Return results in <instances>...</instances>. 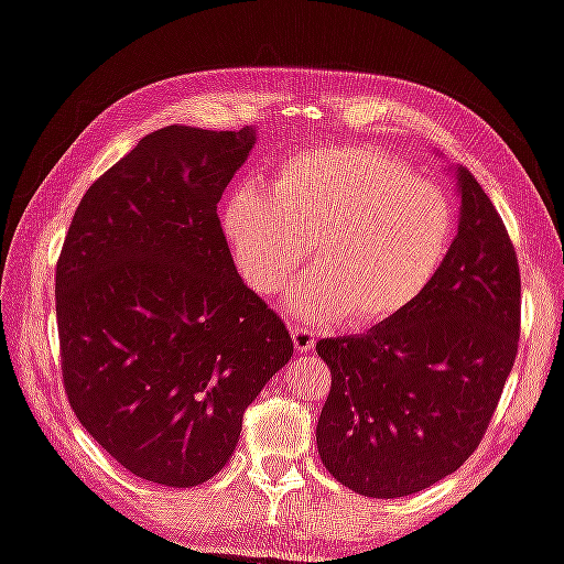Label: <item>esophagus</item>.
<instances>
[{"label": "esophagus", "mask_w": 564, "mask_h": 564, "mask_svg": "<svg viewBox=\"0 0 564 564\" xmlns=\"http://www.w3.org/2000/svg\"><path fill=\"white\" fill-rule=\"evenodd\" d=\"M291 336H293V346H296V351H311V348L316 346V336L314 330L306 328V326H291Z\"/></svg>", "instance_id": "1"}]
</instances>
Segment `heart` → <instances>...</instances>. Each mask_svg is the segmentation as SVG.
<instances>
[{"label":"heart","mask_w":564,"mask_h":564,"mask_svg":"<svg viewBox=\"0 0 564 564\" xmlns=\"http://www.w3.org/2000/svg\"><path fill=\"white\" fill-rule=\"evenodd\" d=\"M223 230L250 289L271 296L296 279L314 243L316 271L291 293L306 321L394 318L424 296L449 258L457 216L442 187L381 150L341 145L279 165L271 195L240 187Z\"/></svg>","instance_id":"1"}]
</instances>
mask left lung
<instances>
[{"label": "left lung", "mask_w": 564, "mask_h": 564, "mask_svg": "<svg viewBox=\"0 0 564 564\" xmlns=\"http://www.w3.org/2000/svg\"><path fill=\"white\" fill-rule=\"evenodd\" d=\"M457 181L459 234L424 296L369 334L316 344L330 369L321 462L364 497H406L457 471L514 366L520 263L477 177L459 167Z\"/></svg>", "instance_id": "left-lung-1"}]
</instances>
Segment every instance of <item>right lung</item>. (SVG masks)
I'll list each match as a JSON object with an SVG mask.
<instances>
[{
    "label": "right lung",
    "instance_id": "1",
    "mask_svg": "<svg viewBox=\"0 0 564 564\" xmlns=\"http://www.w3.org/2000/svg\"><path fill=\"white\" fill-rule=\"evenodd\" d=\"M253 130H155L87 187L55 271L62 383L77 422L135 477L195 487L293 356L236 271L218 200Z\"/></svg>",
    "mask_w": 564,
    "mask_h": 564
}]
</instances>
